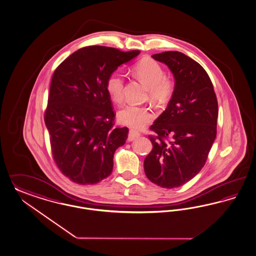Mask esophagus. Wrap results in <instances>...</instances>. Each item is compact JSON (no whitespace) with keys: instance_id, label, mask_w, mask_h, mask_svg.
I'll return each mask as SVG.
<instances>
[{"instance_id":"1","label":"esophagus","mask_w":256,"mask_h":256,"mask_svg":"<svg viewBox=\"0 0 256 256\" xmlns=\"http://www.w3.org/2000/svg\"><path fill=\"white\" fill-rule=\"evenodd\" d=\"M138 137H140V133L138 132H136V130H130V132H128V140L130 142H132L133 141V140H135L136 138H138Z\"/></svg>"}]
</instances>
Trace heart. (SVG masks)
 <instances>
[{
  "instance_id": "1",
  "label": "heart",
  "mask_w": 256,
  "mask_h": 256,
  "mask_svg": "<svg viewBox=\"0 0 256 256\" xmlns=\"http://www.w3.org/2000/svg\"><path fill=\"white\" fill-rule=\"evenodd\" d=\"M132 74L148 88L150 99L158 104H164L170 100L174 92V82L164 76V72L159 63L146 58L137 62ZM106 90L110 99L121 104L124 100L123 76L112 74L106 82ZM155 118L153 110L148 106L126 105L118 112V120L133 128H142Z\"/></svg>"
}]
</instances>
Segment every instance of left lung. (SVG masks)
<instances>
[{
  "label": "left lung",
  "instance_id": "left-lung-1",
  "mask_svg": "<svg viewBox=\"0 0 256 256\" xmlns=\"http://www.w3.org/2000/svg\"><path fill=\"white\" fill-rule=\"evenodd\" d=\"M168 65L175 78L166 110L150 126L153 148L144 162L150 182L175 188L192 180L204 166L216 136L218 99L202 66L184 54H153Z\"/></svg>",
  "mask_w": 256,
  "mask_h": 256
}]
</instances>
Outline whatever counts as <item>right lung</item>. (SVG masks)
I'll return each instance as SVG.
<instances>
[{
	"instance_id": "add662e5",
	"label": "right lung",
	"mask_w": 256,
	"mask_h": 256,
	"mask_svg": "<svg viewBox=\"0 0 256 256\" xmlns=\"http://www.w3.org/2000/svg\"><path fill=\"white\" fill-rule=\"evenodd\" d=\"M140 54L88 46L69 56L54 72L44 121L56 164L78 184L110 176L115 150L128 139V128H115L108 78Z\"/></svg>"
}]
</instances>
